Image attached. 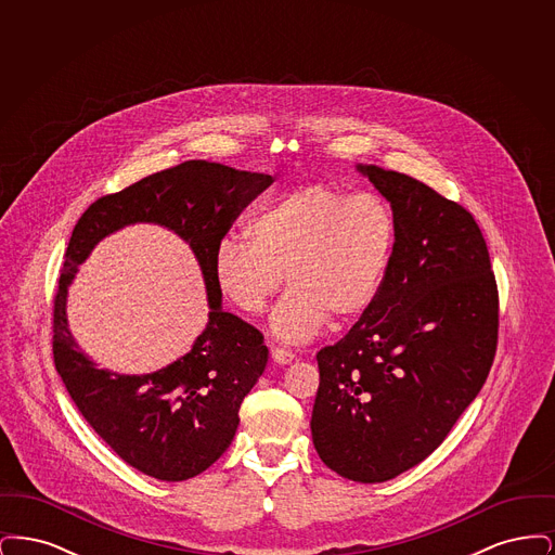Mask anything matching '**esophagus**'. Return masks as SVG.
Instances as JSON below:
<instances>
[{
  "mask_svg": "<svg viewBox=\"0 0 555 555\" xmlns=\"http://www.w3.org/2000/svg\"><path fill=\"white\" fill-rule=\"evenodd\" d=\"M270 351H272V360H274L276 364H289V362H293V358H295L293 351L283 349V347H272Z\"/></svg>",
  "mask_w": 555,
  "mask_h": 555,
  "instance_id": "esophagus-1",
  "label": "esophagus"
}]
</instances>
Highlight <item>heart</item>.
<instances>
[{"label":"heart","mask_w":555,"mask_h":555,"mask_svg":"<svg viewBox=\"0 0 555 555\" xmlns=\"http://www.w3.org/2000/svg\"><path fill=\"white\" fill-rule=\"evenodd\" d=\"M247 238L227 235L214 254L222 297L258 317L283 287L289 295L272 314V331L301 344L333 320L356 322L376 304L396 258L399 220L376 193L331 183L297 186L254 211Z\"/></svg>","instance_id":"obj_1"}]
</instances>
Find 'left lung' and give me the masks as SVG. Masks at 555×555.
Returning a JSON list of instances; mask_svg holds the SVG:
<instances>
[{
  "mask_svg": "<svg viewBox=\"0 0 555 555\" xmlns=\"http://www.w3.org/2000/svg\"><path fill=\"white\" fill-rule=\"evenodd\" d=\"M393 206L396 258L376 304L317 353L312 439L356 482L421 464L478 396L493 366L500 293L475 216L423 181L360 166Z\"/></svg>",
  "mask_w": 555,
  "mask_h": 555,
  "instance_id": "obj_1",
  "label": "left lung"
}]
</instances>
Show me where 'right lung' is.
<instances>
[{
  "label": "right lung",
  "mask_w": 555,
  "mask_h": 555,
  "mask_svg": "<svg viewBox=\"0 0 555 555\" xmlns=\"http://www.w3.org/2000/svg\"><path fill=\"white\" fill-rule=\"evenodd\" d=\"M272 177L208 159H186L122 191L95 199L68 241L53 295V362L82 418L129 466L158 480L202 475L229 449L238 408L262 376L268 347L262 333L222 312L214 283V254L238 214ZM132 221H156L190 241L211 301L207 331L170 367L143 377L98 370L74 344L65 322V289L88 251Z\"/></svg>",
  "instance_id": "1"
}]
</instances>
